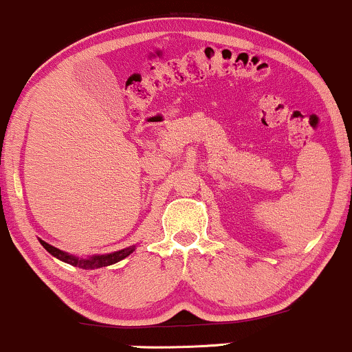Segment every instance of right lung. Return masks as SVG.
I'll return each instance as SVG.
<instances>
[{"mask_svg": "<svg viewBox=\"0 0 352 352\" xmlns=\"http://www.w3.org/2000/svg\"><path fill=\"white\" fill-rule=\"evenodd\" d=\"M39 242H41V245H43L44 249L47 250L51 255H54L56 258H59L65 263H70V265H74V267L84 268V270H95V268L113 265V263H117V262H120V260L128 257V255L135 250V245H131V247H126V249H123V250L111 252V254L92 255V257L78 258V257H76V255H70V254H67V252H62L59 249H56V247L49 245L47 242L41 241V239H39Z\"/></svg>", "mask_w": 352, "mask_h": 352, "instance_id": "right-lung-1", "label": "right lung"}]
</instances>
